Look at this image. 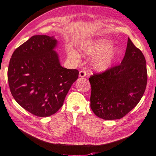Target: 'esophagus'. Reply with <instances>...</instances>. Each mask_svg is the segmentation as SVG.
I'll list each match as a JSON object with an SVG mask.
<instances>
[{
  "label": "esophagus",
  "mask_w": 156,
  "mask_h": 156,
  "mask_svg": "<svg viewBox=\"0 0 156 156\" xmlns=\"http://www.w3.org/2000/svg\"><path fill=\"white\" fill-rule=\"evenodd\" d=\"M86 76V72L85 70H81L80 71V73H79V76L81 77V78H84Z\"/></svg>",
  "instance_id": "34e87169"
}]
</instances>
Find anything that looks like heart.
<instances>
[{
  "label": "heart",
  "mask_w": 156,
  "mask_h": 156,
  "mask_svg": "<svg viewBox=\"0 0 156 156\" xmlns=\"http://www.w3.org/2000/svg\"><path fill=\"white\" fill-rule=\"evenodd\" d=\"M83 52L87 55L97 56L92 61V67L98 72H104L112 66L116 58L118 50L112 47V42L104 39L89 42L82 47ZM71 55L73 53L70 52Z\"/></svg>",
  "instance_id": "1"
}]
</instances>
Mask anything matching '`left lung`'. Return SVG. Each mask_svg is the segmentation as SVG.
<instances>
[{
	"label": "left lung",
	"instance_id": "left-lung-1",
	"mask_svg": "<svg viewBox=\"0 0 156 156\" xmlns=\"http://www.w3.org/2000/svg\"><path fill=\"white\" fill-rule=\"evenodd\" d=\"M146 59L128 38L121 64L90 77V107L106 120L123 118L142 98L147 85Z\"/></svg>",
	"mask_w": 156,
	"mask_h": 156
}]
</instances>
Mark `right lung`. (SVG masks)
Returning a JSON list of instances; mask_svg holds the SVG:
<instances>
[{
    "mask_svg": "<svg viewBox=\"0 0 156 156\" xmlns=\"http://www.w3.org/2000/svg\"><path fill=\"white\" fill-rule=\"evenodd\" d=\"M53 37L34 35L14 50L8 68L10 92L24 109L50 116L62 106L79 72L60 65Z\"/></svg>",
    "mask_w": 156,
    "mask_h": 156,
    "instance_id": "obj_1",
    "label": "right lung"
}]
</instances>
